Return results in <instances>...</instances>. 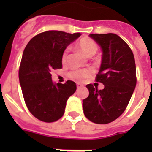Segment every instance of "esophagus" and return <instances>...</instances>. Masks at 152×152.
Masks as SVG:
<instances>
[{
  "mask_svg": "<svg viewBox=\"0 0 152 152\" xmlns=\"http://www.w3.org/2000/svg\"><path fill=\"white\" fill-rule=\"evenodd\" d=\"M76 87H77V89H80V88H83V85L80 84V83H77V84H76Z\"/></svg>",
  "mask_w": 152,
  "mask_h": 152,
  "instance_id": "obj_1",
  "label": "esophagus"
}]
</instances>
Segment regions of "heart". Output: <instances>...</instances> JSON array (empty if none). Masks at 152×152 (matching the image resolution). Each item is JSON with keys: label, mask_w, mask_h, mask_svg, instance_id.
I'll return each mask as SVG.
<instances>
[{"label": "heart", "mask_w": 152, "mask_h": 152, "mask_svg": "<svg viewBox=\"0 0 152 152\" xmlns=\"http://www.w3.org/2000/svg\"><path fill=\"white\" fill-rule=\"evenodd\" d=\"M76 47L80 50L82 51L87 57H91L93 55H95L98 50V46L96 42L93 39L88 37L81 39L76 43ZM67 57H68V50L64 51L62 55V61L65 62ZM91 73V71L90 69H75L69 73V76L72 79L83 80L90 76Z\"/></svg>", "instance_id": "b5f03b06"}]
</instances>
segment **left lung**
Masks as SVG:
<instances>
[{
	"instance_id": "1",
	"label": "left lung",
	"mask_w": 152,
	"mask_h": 152,
	"mask_svg": "<svg viewBox=\"0 0 152 152\" xmlns=\"http://www.w3.org/2000/svg\"><path fill=\"white\" fill-rule=\"evenodd\" d=\"M102 51V63L95 80L102 90L86 86L89 95L83 100V113L96 124H108L119 118L127 107L137 84L132 51L121 38L113 33L91 34Z\"/></svg>"
}]
</instances>
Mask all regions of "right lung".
Returning <instances> with one entry per match:
<instances>
[{
    "mask_svg": "<svg viewBox=\"0 0 152 152\" xmlns=\"http://www.w3.org/2000/svg\"><path fill=\"white\" fill-rule=\"evenodd\" d=\"M80 35L47 31L32 38L25 47L19 69L20 87L29 111L42 121L53 122L61 118L67 100L76 91L73 81L53 83L51 72L61 69L64 50Z\"/></svg>",
    "mask_w": 152,
    "mask_h": 152,
    "instance_id": "obj_1",
    "label": "right lung"
}]
</instances>
